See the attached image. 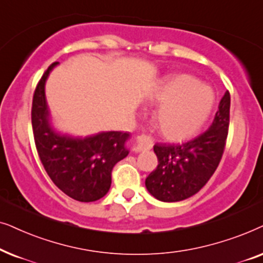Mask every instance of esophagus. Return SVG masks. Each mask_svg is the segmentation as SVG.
Here are the masks:
<instances>
[{"label": "esophagus", "mask_w": 263, "mask_h": 263, "mask_svg": "<svg viewBox=\"0 0 263 263\" xmlns=\"http://www.w3.org/2000/svg\"><path fill=\"white\" fill-rule=\"evenodd\" d=\"M154 145V139L146 135H141L135 139L132 150L136 153L143 152V150H150Z\"/></svg>", "instance_id": "obj_1"}]
</instances>
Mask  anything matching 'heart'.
<instances>
[{
	"label": "heart",
	"instance_id": "1",
	"mask_svg": "<svg viewBox=\"0 0 263 263\" xmlns=\"http://www.w3.org/2000/svg\"><path fill=\"white\" fill-rule=\"evenodd\" d=\"M152 99L160 103L154 113V124L164 138L174 142L197 134L215 102L212 87L189 74H174L162 80Z\"/></svg>",
	"mask_w": 263,
	"mask_h": 263
}]
</instances>
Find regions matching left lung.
Here are the masks:
<instances>
[{
	"label": "left lung",
	"mask_w": 263,
	"mask_h": 263,
	"mask_svg": "<svg viewBox=\"0 0 263 263\" xmlns=\"http://www.w3.org/2000/svg\"><path fill=\"white\" fill-rule=\"evenodd\" d=\"M230 106V92L226 91L207 131L183 144L154 145L159 164L145 179V186L154 197L163 202L183 201L207 184L225 150Z\"/></svg>",
	"instance_id": "8db88e82"
}]
</instances>
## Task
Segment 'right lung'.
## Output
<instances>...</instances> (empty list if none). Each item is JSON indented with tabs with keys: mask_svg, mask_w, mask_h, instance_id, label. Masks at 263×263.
Wrapping results in <instances>:
<instances>
[{
	"mask_svg": "<svg viewBox=\"0 0 263 263\" xmlns=\"http://www.w3.org/2000/svg\"><path fill=\"white\" fill-rule=\"evenodd\" d=\"M59 62L49 66L33 93L31 120L34 144L45 172L56 186L79 202L102 198L111 184V171L127 156V132L109 131L74 138L56 132L50 124L44 85L49 73Z\"/></svg>",
	"mask_w": 263,
	"mask_h": 263,
	"instance_id": "obj_1",
	"label": "right lung"
}]
</instances>
